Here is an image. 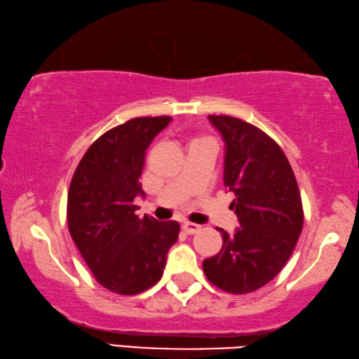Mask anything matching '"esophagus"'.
<instances>
[{
  "mask_svg": "<svg viewBox=\"0 0 359 359\" xmlns=\"http://www.w3.org/2000/svg\"><path fill=\"white\" fill-rule=\"evenodd\" d=\"M182 229H184V233H187V234H196V233H199V231H201V226H199V224H196V223L185 222L184 224H182Z\"/></svg>",
  "mask_w": 359,
  "mask_h": 359,
  "instance_id": "34e87169",
  "label": "esophagus"
}]
</instances>
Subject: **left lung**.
I'll return each instance as SVG.
<instances>
[{
  "instance_id": "1",
  "label": "left lung",
  "mask_w": 359,
  "mask_h": 359,
  "mask_svg": "<svg viewBox=\"0 0 359 359\" xmlns=\"http://www.w3.org/2000/svg\"><path fill=\"white\" fill-rule=\"evenodd\" d=\"M224 142L223 184L241 228L222 233L223 245L203 261L210 283L245 294L269 283L287 264L304 223L301 193L288 158L274 139L247 121L209 115Z\"/></svg>"
}]
</instances>
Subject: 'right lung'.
<instances>
[{
    "instance_id": "right-lung-1",
    "label": "right lung",
    "mask_w": 359,
    "mask_h": 359,
    "mask_svg": "<svg viewBox=\"0 0 359 359\" xmlns=\"http://www.w3.org/2000/svg\"><path fill=\"white\" fill-rule=\"evenodd\" d=\"M171 117H137L90 145L68 191V229L96 282L117 294H137L160 280L179 238L177 222L135 212L145 150Z\"/></svg>"
}]
</instances>
